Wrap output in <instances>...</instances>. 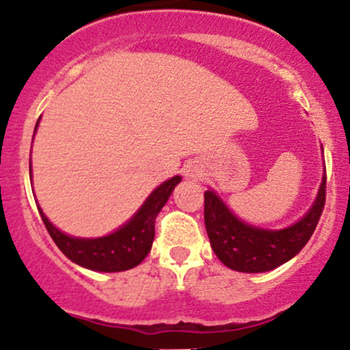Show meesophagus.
Masks as SVG:
<instances>
[{
	"instance_id": "esophagus-1",
	"label": "esophagus",
	"mask_w": 350,
	"mask_h": 350,
	"mask_svg": "<svg viewBox=\"0 0 350 350\" xmlns=\"http://www.w3.org/2000/svg\"><path fill=\"white\" fill-rule=\"evenodd\" d=\"M184 172H186L187 178H191V179H198L202 176V171H200L198 166H187L186 170H184Z\"/></svg>"
}]
</instances>
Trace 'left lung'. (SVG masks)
Returning <instances> with one entry per match:
<instances>
[{"instance_id":"1","label":"left lung","mask_w":350,"mask_h":350,"mask_svg":"<svg viewBox=\"0 0 350 350\" xmlns=\"http://www.w3.org/2000/svg\"><path fill=\"white\" fill-rule=\"evenodd\" d=\"M323 148V146H321ZM326 202V166L319 191L298 222L290 227L262 228L239 219L217 196L214 189L204 192V220L217 258L230 270L263 273L290 262L311 239Z\"/></svg>"}]
</instances>
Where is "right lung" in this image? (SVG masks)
I'll use <instances>...</instances> for the list:
<instances>
[{
	"mask_svg": "<svg viewBox=\"0 0 350 350\" xmlns=\"http://www.w3.org/2000/svg\"><path fill=\"white\" fill-rule=\"evenodd\" d=\"M38 124L39 122L36 123V130H38ZM29 176L33 178L31 159ZM179 183L180 176H174V178L164 180L148 196L142 207L135 212L128 222H124L122 227H118L111 234L97 237V239H82V237L64 234L47 219L39 204L38 208L52 240L67 258L92 271H124L142 263L150 253L152 240H154L156 215L159 214V211L171 198L172 191Z\"/></svg>",
	"mask_w": 350,
	"mask_h": 350,
	"instance_id": "right-lung-1",
	"label": "right lung"
}]
</instances>
